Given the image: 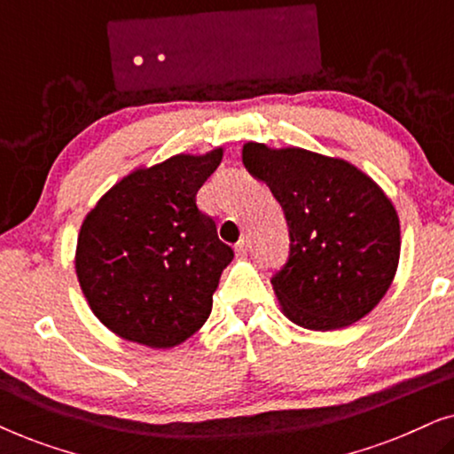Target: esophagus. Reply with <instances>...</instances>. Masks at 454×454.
Returning <instances> with one entry per match:
<instances>
[{
	"label": "esophagus",
	"mask_w": 454,
	"mask_h": 454,
	"mask_svg": "<svg viewBox=\"0 0 454 454\" xmlns=\"http://www.w3.org/2000/svg\"><path fill=\"white\" fill-rule=\"evenodd\" d=\"M247 247H250V241H247V238H241L238 244H235V252L238 254H246Z\"/></svg>",
	"instance_id": "obj_1"
}]
</instances>
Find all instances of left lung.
<instances>
[{
    "label": "left lung",
    "mask_w": 454,
    "mask_h": 454,
    "mask_svg": "<svg viewBox=\"0 0 454 454\" xmlns=\"http://www.w3.org/2000/svg\"><path fill=\"white\" fill-rule=\"evenodd\" d=\"M246 169L269 185L289 227V258L270 278L283 314L309 331L362 320L393 283L401 227L374 179L343 159L247 142Z\"/></svg>",
    "instance_id": "8db88e82"
}]
</instances>
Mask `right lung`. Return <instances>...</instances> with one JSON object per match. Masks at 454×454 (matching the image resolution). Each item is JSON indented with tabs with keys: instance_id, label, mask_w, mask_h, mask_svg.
I'll use <instances>...</instances> for the list:
<instances>
[{
	"instance_id": "1",
	"label": "right lung",
	"mask_w": 454,
	"mask_h": 454,
	"mask_svg": "<svg viewBox=\"0 0 454 454\" xmlns=\"http://www.w3.org/2000/svg\"><path fill=\"white\" fill-rule=\"evenodd\" d=\"M221 159L223 148H215L140 167L86 215L78 283L92 314L117 337L169 349L207 322L233 250L196 207V194Z\"/></svg>"
}]
</instances>
